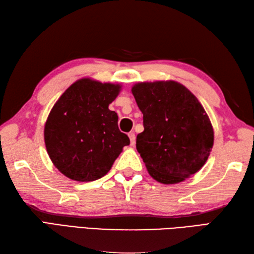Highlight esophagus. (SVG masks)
I'll use <instances>...</instances> for the list:
<instances>
[{"instance_id":"esophagus-1","label":"esophagus","mask_w":254,"mask_h":254,"mask_svg":"<svg viewBox=\"0 0 254 254\" xmlns=\"http://www.w3.org/2000/svg\"><path fill=\"white\" fill-rule=\"evenodd\" d=\"M128 137H129V143L133 146L135 144V133L134 132H129L128 133Z\"/></svg>"}]
</instances>
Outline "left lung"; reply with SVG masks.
Masks as SVG:
<instances>
[{"label":"left lung","mask_w":254,"mask_h":254,"mask_svg":"<svg viewBox=\"0 0 254 254\" xmlns=\"http://www.w3.org/2000/svg\"><path fill=\"white\" fill-rule=\"evenodd\" d=\"M143 114L136 149L149 174L175 184L203 167L213 146V128L193 94L178 82H144L132 87Z\"/></svg>","instance_id":"obj_1"}]
</instances>
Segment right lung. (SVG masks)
I'll list each match as a JSON object with an SVG mask.
<instances>
[{"label":"right lung","mask_w":254,"mask_h":254,"mask_svg":"<svg viewBox=\"0 0 254 254\" xmlns=\"http://www.w3.org/2000/svg\"><path fill=\"white\" fill-rule=\"evenodd\" d=\"M120 85L81 79L69 86L51 110L44 127L47 154L67 178L92 182L103 178L127 135L118 127V115L108 106Z\"/></svg>","instance_id":"1"}]
</instances>
